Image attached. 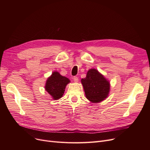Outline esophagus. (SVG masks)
Segmentation results:
<instances>
[{
  "label": "esophagus",
  "mask_w": 150,
  "mask_h": 150,
  "mask_svg": "<svg viewBox=\"0 0 150 150\" xmlns=\"http://www.w3.org/2000/svg\"><path fill=\"white\" fill-rule=\"evenodd\" d=\"M73 80H74V81L75 83H77V82L78 81V78L77 76H74V77L73 78Z\"/></svg>",
  "instance_id": "34e87169"
}]
</instances>
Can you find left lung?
<instances>
[{
  "mask_svg": "<svg viewBox=\"0 0 150 150\" xmlns=\"http://www.w3.org/2000/svg\"><path fill=\"white\" fill-rule=\"evenodd\" d=\"M86 98L97 103L105 100L110 91V82L96 69H89L86 77L81 80Z\"/></svg>",
  "mask_w": 150,
  "mask_h": 150,
  "instance_id": "8db88e82",
  "label": "left lung"
}]
</instances>
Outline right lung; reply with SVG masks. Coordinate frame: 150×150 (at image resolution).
Returning <instances> with one entry per match:
<instances>
[{"label":"right lung","instance_id":"obj_1","mask_svg":"<svg viewBox=\"0 0 150 150\" xmlns=\"http://www.w3.org/2000/svg\"><path fill=\"white\" fill-rule=\"evenodd\" d=\"M70 82V81L69 78L62 76L59 72L54 71L47 78L45 85V89L53 100H57L62 97L66 86Z\"/></svg>","mask_w":150,"mask_h":150}]
</instances>
